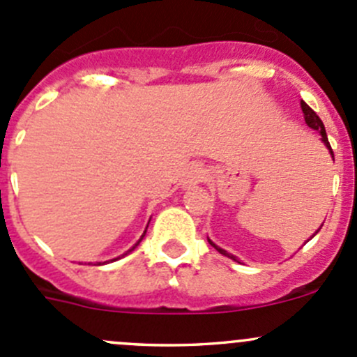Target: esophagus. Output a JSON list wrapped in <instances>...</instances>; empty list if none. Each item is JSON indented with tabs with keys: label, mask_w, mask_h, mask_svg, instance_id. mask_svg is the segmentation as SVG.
I'll return each instance as SVG.
<instances>
[{
	"label": "esophagus",
	"mask_w": 357,
	"mask_h": 357,
	"mask_svg": "<svg viewBox=\"0 0 357 357\" xmlns=\"http://www.w3.org/2000/svg\"><path fill=\"white\" fill-rule=\"evenodd\" d=\"M204 176H205L204 169L199 167V165H192L185 174V185L188 186L197 185V183H200L202 179H204Z\"/></svg>",
	"instance_id": "obj_1"
}]
</instances>
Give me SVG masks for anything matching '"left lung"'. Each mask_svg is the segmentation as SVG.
<instances>
[{
    "label": "left lung",
    "mask_w": 357,
    "mask_h": 357,
    "mask_svg": "<svg viewBox=\"0 0 357 357\" xmlns=\"http://www.w3.org/2000/svg\"><path fill=\"white\" fill-rule=\"evenodd\" d=\"M301 107H302V112H304V119H305V124H307V126H309V128H311V129H316V131H318V132H319V135H321V142H323V143H325V146H326V149H328V150H330V155H332V158H333V150H332V146H330V142H328V136H326V131H325V126H323L321 119H319V117H318V115H316V112H314V110H312V109H311V107H309V105H307V103H305V102H301ZM333 160H335V158H333ZM321 226H323V225H321ZM319 229H321V228H319ZM319 229H318V231H319ZM318 231H316V233H318ZM312 236H314V235H312ZM208 243H211V245H212V247H214V248H215V250H218V252H219V254H222V255H226V257H229V259H233V261H236V257H235V255H231V254H229V252H226V250H225V248L218 247V245H215V243H214V242H211V240H208Z\"/></svg>",
    "instance_id": "left-lung-1"
}]
</instances>
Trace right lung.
Here are the masks:
<instances>
[{
	"mask_svg": "<svg viewBox=\"0 0 357 357\" xmlns=\"http://www.w3.org/2000/svg\"><path fill=\"white\" fill-rule=\"evenodd\" d=\"M146 228H149V226H146ZM145 233H146V229H145ZM145 233H143V235H142V238H139V240H138V242H136V243H135V245H132V248H129V250H128V252H126V254H122V255H128V254H129V252H132V250H135V248L139 245V242H142V240H143V236H145ZM117 259H121V257H115V259H112V261H117ZM98 264H102V262H98Z\"/></svg>",
	"mask_w": 357,
	"mask_h": 357,
	"instance_id": "obj_1",
	"label": "right lung"
}]
</instances>
